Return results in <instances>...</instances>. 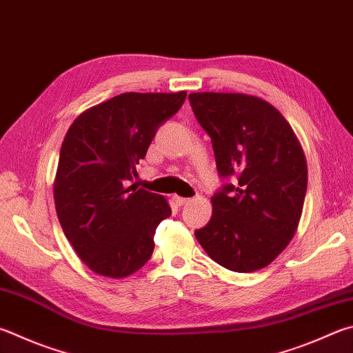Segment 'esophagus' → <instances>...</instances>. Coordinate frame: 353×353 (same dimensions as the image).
<instances>
[{
    "label": "esophagus",
    "mask_w": 353,
    "mask_h": 353,
    "mask_svg": "<svg viewBox=\"0 0 353 353\" xmlns=\"http://www.w3.org/2000/svg\"><path fill=\"white\" fill-rule=\"evenodd\" d=\"M174 199H176V203L177 205H187L188 202H190V199H187V197H179V196H174Z\"/></svg>",
    "instance_id": "34e87169"
}]
</instances>
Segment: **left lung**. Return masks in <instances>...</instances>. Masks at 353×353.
<instances>
[{
  "label": "left lung",
  "mask_w": 353,
  "mask_h": 353,
  "mask_svg": "<svg viewBox=\"0 0 353 353\" xmlns=\"http://www.w3.org/2000/svg\"><path fill=\"white\" fill-rule=\"evenodd\" d=\"M188 99L211 137L219 176L238 179L211 197L213 216L196 230V239L228 270L264 268L298 228L307 191L304 151L284 115L265 100L230 92Z\"/></svg>",
  "instance_id": "1"
}]
</instances>
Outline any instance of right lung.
<instances>
[{"instance_id": "right-lung-1", "label": "right lung", "mask_w": 353, "mask_h": 353, "mask_svg": "<svg viewBox=\"0 0 353 353\" xmlns=\"http://www.w3.org/2000/svg\"><path fill=\"white\" fill-rule=\"evenodd\" d=\"M187 92H125L80 114L63 140L54 182L57 216L92 272L126 278L150 261L166 199L128 185L156 132Z\"/></svg>"}]
</instances>
